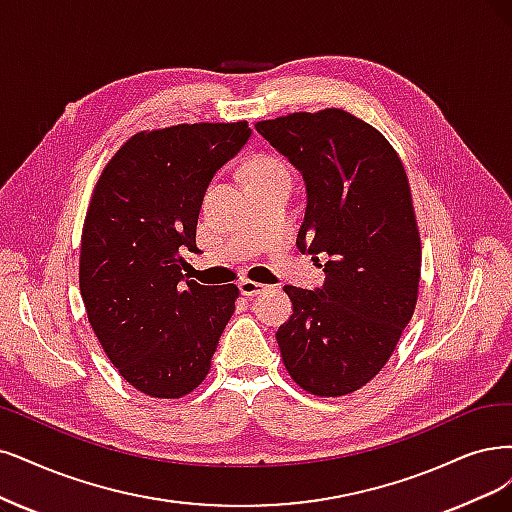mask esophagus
<instances>
[{
    "label": "esophagus",
    "instance_id": "esophagus-1",
    "mask_svg": "<svg viewBox=\"0 0 512 512\" xmlns=\"http://www.w3.org/2000/svg\"><path fill=\"white\" fill-rule=\"evenodd\" d=\"M238 287H240V293L246 295V297H255V295H259V293L270 289L268 285H263V282H255V280H249V278L240 280Z\"/></svg>",
    "mask_w": 512,
    "mask_h": 512
}]
</instances>
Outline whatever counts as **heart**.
Listing matches in <instances>:
<instances>
[{
    "label": "heart",
    "mask_w": 512,
    "mask_h": 512,
    "mask_svg": "<svg viewBox=\"0 0 512 512\" xmlns=\"http://www.w3.org/2000/svg\"><path fill=\"white\" fill-rule=\"evenodd\" d=\"M280 168H287V166L282 164L278 158L268 156V154H255L244 162V179L251 183V181H257L261 177H268V175L276 173V170H280Z\"/></svg>",
    "instance_id": "obj_1"
}]
</instances>
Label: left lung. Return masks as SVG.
<instances>
[{
    "label": "left lung",
    "mask_w": 512,
    "mask_h": 512,
    "mask_svg": "<svg viewBox=\"0 0 512 512\" xmlns=\"http://www.w3.org/2000/svg\"><path fill=\"white\" fill-rule=\"evenodd\" d=\"M255 128L304 175L299 251L327 259L323 289L285 287L282 363L314 396L350 394L382 371L418 304L422 240L405 166L380 130L337 107Z\"/></svg>",
    "instance_id": "1"
}]
</instances>
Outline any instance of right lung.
Listing matches in <instances>:
<instances>
[{
  "mask_svg": "<svg viewBox=\"0 0 512 512\" xmlns=\"http://www.w3.org/2000/svg\"><path fill=\"white\" fill-rule=\"evenodd\" d=\"M251 137L249 122L177 124L132 135L101 170L82 227L80 293L111 365L151 399H181L211 371L236 285L181 272L196 253L204 192Z\"/></svg>",
  "mask_w": 512,
  "mask_h": 512,
  "instance_id": "add662e5",
  "label": "right lung"
}]
</instances>
